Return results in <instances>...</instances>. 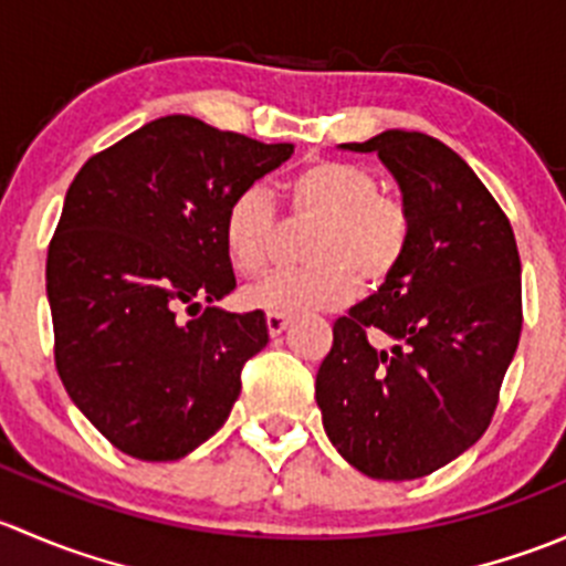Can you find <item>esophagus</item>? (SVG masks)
<instances>
[{
  "label": "esophagus",
  "instance_id": "esophagus-1",
  "mask_svg": "<svg viewBox=\"0 0 566 566\" xmlns=\"http://www.w3.org/2000/svg\"><path fill=\"white\" fill-rule=\"evenodd\" d=\"M265 325H268V334L279 336L284 328H287L290 319L284 317V315H268V317H265Z\"/></svg>",
  "mask_w": 566,
  "mask_h": 566
}]
</instances>
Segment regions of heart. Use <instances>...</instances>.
<instances>
[{"mask_svg": "<svg viewBox=\"0 0 566 566\" xmlns=\"http://www.w3.org/2000/svg\"><path fill=\"white\" fill-rule=\"evenodd\" d=\"M290 216L317 224L306 241L310 268L273 271L243 290V304L268 315L336 310L361 287H380L394 276L410 241L408 208L384 191L361 164L323 161L301 169L290 182ZM279 208L265 182H249L224 213V247L241 276L262 271L276 247Z\"/></svg>", "mask_w": 566, "mask_h": 566, "instance_id": "b5f03b06", "label": "heart"}]
</instances>
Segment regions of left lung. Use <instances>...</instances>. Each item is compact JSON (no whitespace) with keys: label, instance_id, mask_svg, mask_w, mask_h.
Instances as JSON below:
<instances>
[{"label":"left lung","instance_id":"obj_1","mask_svg":"<svg viewBox=\"0 0 566 566\" xmlns=\"http://www.w3.org/2000/svg\"><path fill=\"white\" fill-rule=\"evenodd\" d=\"M342 147L391 169L410 241L389 282L334 323L315 399L353 468L419 479L490 427L523 328L521 254L493 193L436 136L384 130ZM380 333L391 352L368 342Z\"/></svg>","mask_w":566,"mask_h":566}]
</instances>
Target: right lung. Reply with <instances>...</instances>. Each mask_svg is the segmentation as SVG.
<instances>
[{"instance_id":"obj_1","label":"right lung","mask_w":566,"mask_h":566,"mask_svg":"<svg viewBox=\"0 0 566 566\" xmlns=\"http://www.w3.org/2000/svg\"><path fill=\"white\" fill-rule=\"evenodd\" d=\"M290 156L293 145L169 114L73 177L45 260L54 364L119 452L180 460L230 416L268 325L260 310L213 306L235 290L224 213Z\"/></svg>"}]
</instances>
